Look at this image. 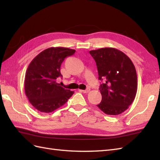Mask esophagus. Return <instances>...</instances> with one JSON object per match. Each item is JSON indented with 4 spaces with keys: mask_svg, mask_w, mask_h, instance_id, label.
<instances>
[{
    "mask_svg": "<svg viewBox=\"0 0 160 160\" xmlns=\"http://www.w3.org/2000/svg\"><path fill=\"white\" fill-rule=\"evenodd\" d=\"M81 91H82V92L84 93H87L89 92L90 89H87L86 90H81Z\"/></svg>",
    "mask_w": 160,
    "mask_h": 160,
    "instance_id": "1",
    "label": "esophagus"
}]
</instances>
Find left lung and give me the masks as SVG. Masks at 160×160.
<instances>
[{
    "label": "left lung",
    "mask_w": 160,
    "mask_h": 160,
    "mask_svg": "<svg viewBox=\"0 0 160 160\" xmlns=\"http://www.w3.org/2000/svg\"><path fill=\"white\" fill-rule=\"evenodd\" d=\"M89 53L96 62L98 78L103 80L99 89L102 101L97 107L107 115L121 114L136 96L138 79L133 63L125 53L112 47Z\"/></svg>",
    "instance_id": "8db88e82"
}]
</instances>
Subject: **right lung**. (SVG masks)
Returning a JSON list of instances; mask_svg holds the SVG:
<instances>
[{"label":"right lung","instance_id":"right-lung-1","mask_svg":"<svg viewBox=\"0 0 160 160\" xmlns=\"http://www.w3.org/2000/svg\"><path fill=\"white\" fill-rule=\"evenodd\" d=\"M76 50L66 47H50L36 56L27 69L25 92L29 102L42 113H51L62 107L72 96L73 91L57 83L62 77L60 66L64 58Z\"/></svg>","mask_w":160,"mask_h":160}]
</instances>
